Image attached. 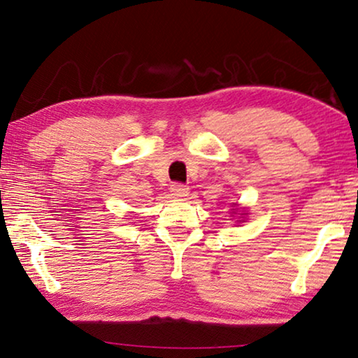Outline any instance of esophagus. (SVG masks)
I'll return each mask as SVG.
<instances>
[{"label":"esophagus","mask_w":358,"mask_h":358,"mask_svg":"<svg viewBox=\"0 0 358 358\" xmlns=\"http://www.w3.org/2000/svg\"><path fill=\"white\" fill-rule=\"evenodd\" d=\"M170 191H172V194L175 196V198H186V196L189 194L188 186L181 185V183H173L172 188H170Z\"/></svg>","instance_id":"esophagus-1"}]
</instances>
